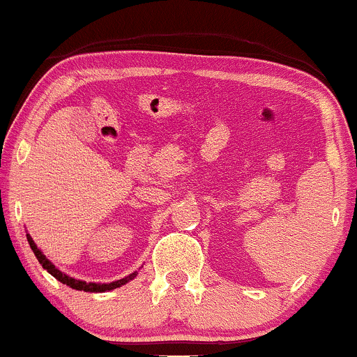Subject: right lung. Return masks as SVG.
<instances>
[{
	"label": "right lung",
	"mask_w": 357,
	"mask_h": 357,
	"mask_svg": "<svg viewBox=\"0 0 357 357\" xmlns=\"http://www.w3.org/2000/svg\"><path fill=\"white\" fill-rule=\"evenodd\" d=\"M26 239H28V243H30V248H31V250H33L35 256H37V259H38L40 265L45 268V270L49 271V273H50L52 276H54V278H57L59 282L63 283V285L74 288V290H82V291H107V290H113V288H118V287L125 285V283L130 282V280L133 278V276L136 275V273H133V275L126 276V278L118 280V282H113V283H86V282H81V280L70 278V276H67L66 273H62V271L57 270V268L52 265L49 259H47L45 256L42 255V251L38 250L37 244L33 243V239L30 238V234H26Z\"/></svg>",
	"instance_id": "1"
}]
</instances>
